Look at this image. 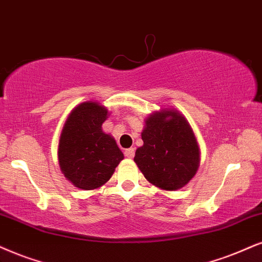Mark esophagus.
<instances>
[{
  "instance_id": "1",
  "label": "esophagus",
  "mask_w": 262,
  "mask_h": 262,
  "mask_svg": "<svg viewBox=\"0 0 262 262\" xmlns=\"http://www.w3.org/2000/svg\"><path fill=\"white\" fill-rule=\"evenodd\" d=\"M134 155H135V151H134V148H127V150L124 151V156L127 158H133L134 157Z\"/></svg>"
}]
</instances>
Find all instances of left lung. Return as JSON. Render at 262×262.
Segmentation results:
<instances>
[{"label": "left lung", "instance_id": "left-lung-1", "mask_svg": "<svg viewBox=\"0 0 262 262\" xmlns=\"http://www.w3.org/2000/svg\"><path fill=\"white\" fill-rule=\"evenodd\" d=\"M144 145L134 162L155 186L167 191L184 187L200 167V147L193 130L180 112L156 111L145 121Z\"/></svg>", "mask_w": 262, "mask_h": 262}]
</instances>
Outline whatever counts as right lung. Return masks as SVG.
Returning <instances> with one entry per match:
<instances>
[{
    "mask_svg": "<svg viewBox=\"0 0 262 262\" xmlns=\"http://www.w3.org/2000/svg\"><path fill=\"white\" fill-rule=\"evenodd\" d=\"M107 108L95 101L76 106L62 127L58 147L62 174L76 187L94 190L107 183L124 156L111 135L102 132Z\"/></svg>",
    "mask_w": 262,
    "mask_h": 262,
    "instance_id": "1",
    "label": "right lung"
}]
</instances>
